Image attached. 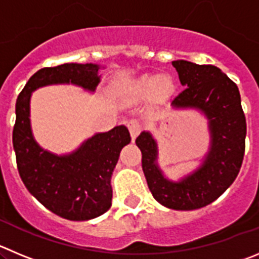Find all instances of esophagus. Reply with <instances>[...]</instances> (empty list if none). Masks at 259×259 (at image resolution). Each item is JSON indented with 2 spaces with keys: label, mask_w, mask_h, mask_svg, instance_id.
Returning a JSON list of instances; mask_svg holds the SVG:
<instances>
[{
  "label": "esophagus",
  "mask_w": 259,
  "mask_h": 259,
  "mask_svg": "<svg viewBox=\"0 0 259 259\" xmlns=\"http://www.w3.org/2000/svg\"><path fill=\"white\" fill-rule=\"evenodd\" d=\"M127 127H129V132H130V135H132L133 142H134L135 138L138 137V134L141 133V124H139L137 120H130V121L127 122Z\"/></svg>",
  "instance_id": "obj_1"
}]
</instances>
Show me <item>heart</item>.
<instances>
[{
    "label": "heart",
    "mask_w": 259,
    "mask_h": 259,
    "mask_svg": "<svg viewBox=\"0 0 259 259\" xmlns=\"http://www.w3.org/2000/svg\"><path fill=\"white\" fill-rule=\"evenodd\" d=\"M174 79L167 74L146 75L134 81H130L124 88V94L133 100H139L154 93L158 97L168 96L174 91Z\"/></svg>",
    "instance_id": "obj_1"
}]
</instances>
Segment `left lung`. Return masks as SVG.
Instances as JSON below:
<instances>
[{"instance_id":"1","label":"left lung","mask_w":259,"mask_h":259,"mask_svg":"<svg viewBox=\"0 0 259 259\" xmlns=\"http://www.w3.org/2000/svg\"><path fill=\"white\" fill-rule=\"evenodd\" d=\"M185 89L171 101L175 110L199 111L208 120L209 148L197 170L174 181L158 165V146L149 132H142L137 146L149 190L158 203L176 211L207 206L228 189L240 171L245 151L246 122L240 93L231 79L213 65L172 61Z\"/></svg>"}]
</instances>
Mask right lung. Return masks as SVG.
I'll return each mask as SVG.
<instances>
[{"label": "right lung", "mask_w": 259, "mask_h": 259, "mask_svg": "<svg viewBox=\"0 0 259 259\" xmlns=\"http://www.w3.org/2000/svg\"><path fill=\"white\" fill-rule=\"evenodd\" d=\"M97 64H64L45 67L25 84L16 101L13 132L16 165L24 185L46 208L71 221L96 219L111 207V176L120 152L130 143L124 125L97 133L67 154L42 148L30 126L31 93L46 85L72 84L93 93L101 81Z\"/></svg>", "instance_id": "obj_1"}]
</instances>
